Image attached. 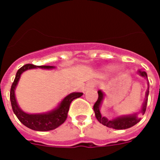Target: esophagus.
I'll list each match as a JSON object with an SVG mask.
<instances>
[{
  "label": "esophagus",
  "mask_w": 160,
  "mask_h": 160,
  "mask_svg": "<svg viewBox=\"0 0 160 160\" xmlns=\"http://www.w3.org/2000/svg\"><path fill=\"white\" fill-rule=\"evenodd\" d=\"M94 86H95V83H94V82H89L86 85L85 90H86V91H87V90H92V89H94Z\"/></svg>",
  "instance_id": "34e87169"
}]
</instances>
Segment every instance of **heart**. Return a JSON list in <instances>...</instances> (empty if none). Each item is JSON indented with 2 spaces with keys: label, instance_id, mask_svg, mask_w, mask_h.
<instances>
[{
  "label": "heart",
  "instance_id": "b5f03b06",
  "mask_svg": "<svg viewBox=\"0 0 160 160\" xmlns=\"http://www.w3.org/2000/svg\"><path fill=\"white\" fill-rule=\"evenodd\" d=\"M111 69H113V67H111Z\"/></svg>",
  "mask_w": 160,
  "mask_h": 160
}]
</instances>
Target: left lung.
Here are the masks:
<instances>
[{"mask_svg":"<svg viewBox=\"0 0 160 160\" xmlns=\"http://www.w3.org/2000/svg\"><path fill=\"white\" fill-rule=\"evenodd\" d=\"M138 73L141 77L145 78L147 79V82H148V90H147L146 92V97H145V100H144V102L142 104V107L141 108V111L138 113H134L132 114H128V115H122V116H118L116 118H112V119H108L107 117L102 115L101 112H100V107H101L102 102V100L104 98V93L101 90H99L98 91V100L94 105V114H95V117L98 119V121L102 123V125L106 126L107 128H113V129L116 130H124L128 129V128H131L133 126H135V124L138 123L139 121L141 120V118L138 117V114L141 113V114H144L145 111H146L147 108V104H148V94H149V82H148V74L145 71H142V70H138Z\"/></svg>","mask_w":160,"mask_h":160,"instance_id":"left-lung-1","label":"left lung"}]
</instances>
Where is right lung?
I'll list each match as a JSON object with an SVG mask.
<instances>
[{
	"label": "right lung",
	"instance_id": "right-lung-1",
	"mask_svg": "<svg viewBox=\"0 0 160 160\" xmlns=\"http://www.w3.org/2000/svg\"><path fill=\"white\" fill-rule=\"evenodd\" d=\"M34 68H41L46 70H52L55 66H34L32 64H26L20 68L16 73V77L12 82L10 90V101L12 105V111L19 121L22 124L27 127L29 129L38 131H48L54 130L59 126H61L66 121L68 115V111L70 109V105L71 102L75 98L81 97L82 93L73 92L68 94L67 96L62 100L57 107H55L52 111L46 113L40 114H29L25 112L20 108L15 96V90L18 84L21 75L22 73L28 70L34 69Z\"/></svg>",
	"mask_w": 160,
	"mask_h": 160
}]
</instances>
